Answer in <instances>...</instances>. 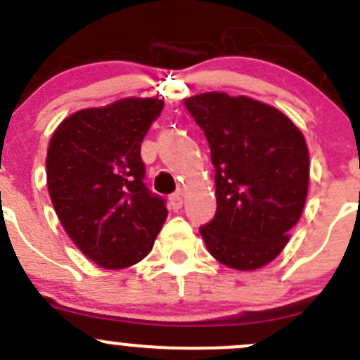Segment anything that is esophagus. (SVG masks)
Here are the masks:
<instances>
[{
	"label": "esophagus",
	"instance_id": "obj_1",
	"mask_svg": "<svg viewBox=\"0 0 360 360\" xmlns=\"http://www.w3.org/2000/svg\"><path fill=\"white\" fill-rule=\"evenodd\" d=\"M181 205H184V199H181L180 194L169 195V206H172L173 212H179V210L181 208Z\"/></svg>",
	"mask_w": 360,
	"mask_h": 360
}]
</instances>
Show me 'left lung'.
Segmentation results:
<instances>
[{
    "label": "left lung",
    "instance_id": "obj_1",
    "mask_svg": "<svg viewBox=\"0 0 360 360\" xmlns=\"http://www.w3.org/2000/svg\"><path fill=\"white\" fill-rule=\"evenodd\" d=\"M205 131L215 166L217 212L199 227L210 254L250 271L271 262L289 241L308 194L304 136L280 110L226 92L185 99Z\"/></svg>",
    "mask_w": 360,
    "mask_h": 360
}]
</instances>
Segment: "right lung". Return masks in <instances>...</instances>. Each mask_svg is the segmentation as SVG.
Returning a JSON list of instances; mask_svg holds the SVG:
<instances>
[{
	"instance_id": "1",
	"label": "right lung",
	"mask_w": 360,
	"mask_h": 360,
	"mask_svg": "<svg viewBox=\"0 0 360 360\" xmlns=\"http://www.w3.org/2000/svg\"><path fill=\"white\" fill-rule=\"evenodd\" d=\"M165 101L126 98L64 119L47 152L52 205L68 236L91 261L122 269L147 257L168 217L145 185L141 141Z\"/></svg>"
}]
</instances>
